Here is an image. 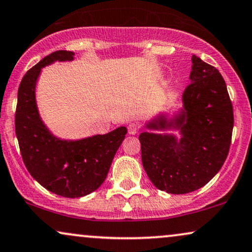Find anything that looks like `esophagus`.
I'll use <instances>...</instances> for the list:
<instances>
[{"mask_svg": "<svg viewBox=\"0 0 252 252\" xmlns=\"http://www.w3.org/2000/svg\"><path fill=\"white\" fill-rule=\"evenodd\" d=\"M139 131V126L136 123H130L128 126V132L130 135H136Z\"/></svg>", "mask_w": 252, "mask_h": 252, "instance_id": "obj_1", "label": "esophagus"}]
</instances>
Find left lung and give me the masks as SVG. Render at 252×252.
Listing matches in <instances>:
<instances>
[{
	"mask_svg": "<svg viewBox=\"0 0 252 252\" xmlns=\"http://www.w3.org/2000/svg\"><path fill=\"white\" fill-rule=\"evenodd\" d=\"M190 84L180 97L183 107L170 117L159 113L139 135L142 163L151 183L171 194L201 189L221 170L234 128L227 86L212 65L192 56ZM179 131L180 136L155 131Z\"/></svg>",
	"mask_w": 252,
	"mask_h": 252,
	"instance_id": "1",
	"label": "left lung"
}]
</instances>
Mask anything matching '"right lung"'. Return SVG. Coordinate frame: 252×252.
I'll return each mask as SVG.
<instances>
[{
	"label": "right lung",
	"mask_w": 252,
	"mask_h": 252,
	"mask_svg": "<svg viewBox=\"0 0 252 252\" xmlns=\"http://www.w3.org/2000/svg\"><path fill=\"white\" fill-rule=\"evenodd\" d=\"M73 59L74 52L57 51L28 71L18 88L15 115L16 136L29 173L44 189L63 197L88 195L103 184L126 133V126H119L104 135L63 139L47 128L36 100L41 68Z\"/></svg>",
	"instance_id": "obj_1"
}]
</instances>
